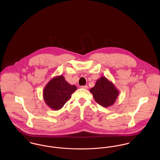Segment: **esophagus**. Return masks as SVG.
I'll return each instance as SVG.
<instances>
[{"mask_svg":"<svg viewBox=\"0 0 160 160\" xmlns=\"http://www.w3.org/2000/svg\"><path fill=\"white\" fill-rule=\"evenodd\" d=\"M81 88H82V89H88V86H82Z\"/></svg>","mask_w":160,"mask_h":160,"instance_id":"obj_1","label":"esophagus"}]
</instances>
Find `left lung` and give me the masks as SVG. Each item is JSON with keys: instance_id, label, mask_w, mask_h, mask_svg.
<instances>
[{"instance_id": "left-lung-1", "label": "left lung", "mask_w": 160, "mask_h": 160, "mask_svg": "<svg viewBox=\"0 0 160 160\" xmlns=\"http://www.w3.org/2000/svg\"><path fill=\"white\" fill-rule=\"evenodd\" d=\"M90 92L95 102L105 108L114 104L119 93L114 84L105 76H102L97 79Z\"/></svg>"}]
</instances>
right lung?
Wrapping results in <instances>:
<instances>
[{"mask_svg":"<svg viewBox=\"0 0 160 160\" xmlns=\"http://www.w3.org/2000/svg\"><path fill=\"white\" fill-rule=\"evenodd\" d=\"M74 85H71L63 75L53 78L43 90V97L46 105L53 110H60L76 91Z\"/></svg>","mask_w":160,"mask_h":160,"instance_id":"obj_1","label":"right lung"}]
</instances>
